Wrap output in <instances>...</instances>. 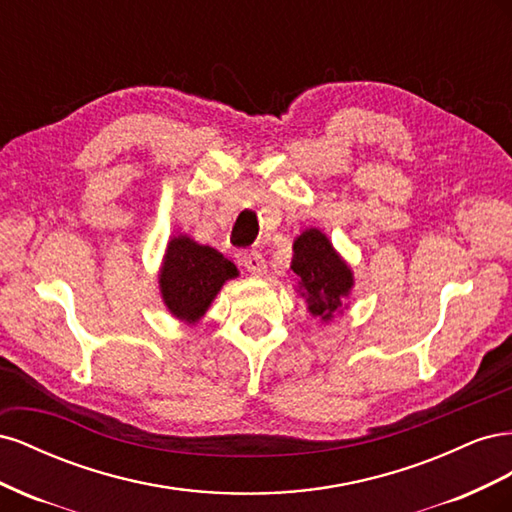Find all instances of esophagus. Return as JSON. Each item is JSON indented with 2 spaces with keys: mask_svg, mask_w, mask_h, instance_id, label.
I'll return each instance as SVG.
<instances>
[{
  "mask_svg": "<svg viewBox=\"0 0 512 512\" xmlns=\"http://www.w3.org/2000/svg\"><path fill=\"white\" fill-rule=\"evenodd\" d=\"M239 262H241V267H245L247 271L254 273V275H265L267 273V262H265V258H262V254H258V252L241 254Z\"/></svg>",
  "mask_w": 512,
  "mask_h": 512,
  "instance_id": "obj_1",
  "label": "esophagus"
}]
</instances>
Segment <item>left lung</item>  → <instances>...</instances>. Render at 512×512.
<instances>
[{
    "mask_svg": "<svg viewBox=\"0 0 512 512\" xmlns=\"http://www.w3.org/2000/svg\"><path fill=\"white\" fill-rule=\"evenodd\" d=\"M290 269L299 280L294 290L305 299L309 314L329 322L348 309L354 273L320 228H307L294 239Z\"/></svg>",
    "mask_w": 512,
    "mask_h": 512,
    "instance_id": "obj_1",
    "label": "left lung"
}]
</instances>
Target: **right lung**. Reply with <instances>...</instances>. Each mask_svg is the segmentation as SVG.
<instances>
[{"instance_id": "add662e5", "label": "right lung", "mask_w": 512, "mask_h": 512, "mask_svg": "<svg viewBox=\"0 0 512 512\" xmlns=\"http://www.w3.org/2000/svg\"><path fill=\"white\" fill-rule=\"evenodd\" d=\"M239 275L224 254L188 235L170 237L158 273L160 297L170 316L196 324L207 314L222 286Z\"/></svg>"}]
</instances>
